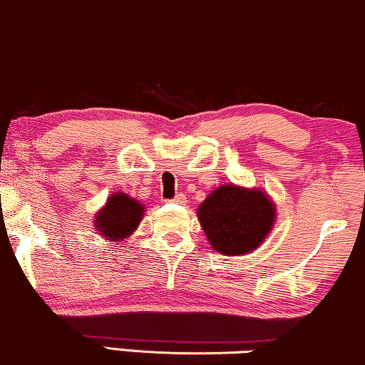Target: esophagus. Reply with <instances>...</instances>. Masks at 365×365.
Here are the masks:
<instances>
[{
  "label": "esophagus",
  "instance_id": "esophagus-1",
  "mask_svg": "<svg viewBox=\"0 0 365 365\" xmlns=\"http://www.w3.org/2000/svg\"><path fill=\"white\" fill-rule=\"evenodd\" d=\"M171 202H175V204H185L187 197L183 195V194H178V195H175V199L171 200Z\"/></svg>",
  "mask_w": 365,
  "mask_h": 365
}]
</instances>
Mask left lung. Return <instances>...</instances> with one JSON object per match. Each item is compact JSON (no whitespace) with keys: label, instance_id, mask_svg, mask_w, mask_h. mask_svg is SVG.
<instances>
[{"label":"left lung","instance_id":"left-lung-1","mask_svg":"<svg viewBox=\"0 0 365 365\" xmlns=\"http://www.w3.org/2000/svg\"><path fill=\"white\" fill-rule=\"evenodd\" d=\"M275 216L277 209L267 192L235 183L217 187L197 209L210 247L231 257L260 247L275 225Z\"/></svg>","mask_w":365,"mask_h":365}]
</instances>
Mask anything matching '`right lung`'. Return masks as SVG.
<instances>
[{
  "mask_svg": "<svg viewBox=\"0 0 365 365\" xmlns=\"http://www.w3.org/2000/svg\"><path fill=\"white\" fill-rule=\"evenodd\" d=\"M144 204L124 192H113L98 212L95 214V230L105 240L124 241L134 235L144 217Z\"/></svg>",
  "mask_w": 365,
  "mask_h": 365,
  "instance_id": "add662e5",
  "label": "right lung"
}]
</instances>
